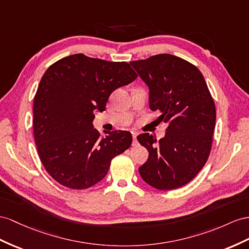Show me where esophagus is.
Wrapping results in <instances>:
<instances>
[{"label":"esophagus","instance_id":"esophagus-1","mask_svg":"<svg viewBox=\"0 0 249 249\" xmlns=\"http://www.w3.org/2000/svg\"><path fill=\"white\" fill-rule=\"evenodd\" d=\"M131 135H132V139H133L132 145H136V144H137V136H138V133H137V132H135V131H132V132H131Z\"/></svg>","mask_w":249,"mask_h":249}]
</instances>
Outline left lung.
Wrapping results in <instances>:
<instances>
[{"label": "left lung", "instance_id": "left-lung-1", "mask_svg": "<svg viewBox=\"0 0 249 249\" xmlns=\"http://www.w3.org/2000/svg\"><path fill=\"white\" fill-rule=\"evenodd\" d=\"M149 89V108L167 124L164 138L138 136L148 150L139 173L159 190L179 188L205 165L212 149L215 106L201 71L176 55L162 53L129 63Z\"/></svg>", "mask_w": 249, "mask_h": 249}]
</instances>
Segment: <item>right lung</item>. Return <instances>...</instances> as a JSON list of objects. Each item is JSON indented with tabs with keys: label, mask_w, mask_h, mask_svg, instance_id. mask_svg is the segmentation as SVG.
Wrapping results in <instances>:
<instances>
[{
	"label": "right lung",
	"mask_w": 249,
	"mask_h": 249,
	"mask_svg": "<svg viewBox=\"0 0 249 249\" xmlns=\"http://www.w3.org/2000/svg\"><path fill=\"white\" fill-rule=\"evenodd\" d=\"M138 74L126 62H108L78 53L49 66L34 102V135L39 157L53 179L71 189L102 181L112 159L129 148L126 130L93 127V111H104L110 93Z\"/></svg>",
	"instance_id": "obj_1"
}]
</instances>
